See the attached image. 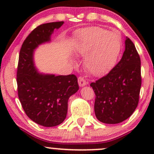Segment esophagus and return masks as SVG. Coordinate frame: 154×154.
Segmentation results:
<instances>
[{"instance_id": "1", "label": "esophagus", "mask_w": 154, "mask_h": 154, "mask_svg": "<svg viewBox=\"0 0 154 154\" xmlns=\"http://www.w3.org/2000/svg\"><path fill=\"white\" fill-rule=\"evenodd\" d=\"M78 83H79V87H84V86L86 85V84H87L85 79L82 77H78Z\"/></svg>"}]
</instances>
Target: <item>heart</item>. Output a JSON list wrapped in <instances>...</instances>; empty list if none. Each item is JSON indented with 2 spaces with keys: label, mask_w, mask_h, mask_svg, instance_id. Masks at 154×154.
<instances>
[{
  "label": "heart",
  "mask_w": 154,
  "mask_h": 154,
  "mask_svg": "<svg viewBox=\"0 0 154 154\" xmlns=\"http://www.w3.org/2000/svg\"><path fill=\"white\" fill-rule=\"evenodd\" d=\"M121 49V38L118 33L92 26L79 32L75 45V54L85 57L84 68L88 74L103 77L116 65Z\"/></svg>",
  "instance_id": "b5f03b06"
}]
</instances>
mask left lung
Masks as SVG:
<instances>
[{
  "label": "left lung",
  "instance_id": "obj_1",
  "mask_svg": "<svg viewBox=\"0 0 154 154\" xmlns=\"http://www.w3.org/2000/svg\"><path fill=\"white\" fill-rule=\"evenodd\" d=\"M140 59L128 37L119 62L106 75L92 82L95 94L96 118L106 124H118L133 114L139 101L141 87Z\"/></svg>",
  "mask_w": 154,
  "mask_h": 154
}]
</instances>
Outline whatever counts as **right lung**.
<instances>
[{
    "instance_id": "right-lung-1",
    "label": "right lung",
    "mask_w": 154,
    "mask_h": 154,
    "mask_svg": "<svg viewBox=\"0 0 154 154\" xmlns=\"http://www.w3.org/2000/svg\"><path fill=\"white\" fill-rule=\"evenodd\" d=\"M63 22H50L37 26L26 37L20 49L17 67L18 95L26 116L44 127H54L66 119L69 97L79 90L75 75H45L35 68V48L51 40L55 29Z\"/></svg>"
}]
</instances>
